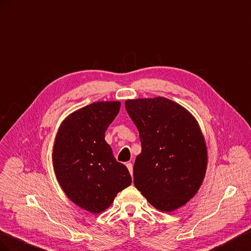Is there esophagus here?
<instances>
[{
	"instance_id": "obj_1",
	"label": "esophagus",
	"mask_w": 251,
	"mask_h": 251,
	"mask_svg": "<svg viewBox=\"0 0 251 251\" xmlns=\"http://www.w3.org/2000/svg\"><path fill=\"white\" fill-rule=\"evenodd\" d=\"M126 166H127L128 170H129L130 175L132 176V175H133V165H132V164H131V163H127V164H126Z\"/></svg>"
}]
</instances>
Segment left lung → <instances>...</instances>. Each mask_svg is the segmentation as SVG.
I'll list each match as a JSON object with an SVG mask.
<instances>
[{
  "label": "left lung",
  "instance_id": "left-lung-1",
  "mask_svg": "<svg viewBox=\"0 0 251 251\" xmlns=\"http://www.w3.org/2000/svg\"><path fill=\"white\" fill-rule=\"evenodd\" d=\"M125 108L142 145L134 186L156 209H177L195 197L206 173L207 148L197 120L163 97L127 100Z\"/></svg>",
  "mask_w": 251,
  "mask_h": 251
}]
</instances>
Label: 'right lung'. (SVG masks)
I'll return each mask as SVG.
<instances>
[{"instance_id":"right-lung-1","label":"right lung","mask_w":251,"mask_h":251,"mask_svg":"<svg viewBox=\"0 0 251 251\" xmlns=\"http://www.w3.org/2000/svg\"><path fill=\"white\" fill-rule=\"evenodd\" d=\"M120 102H96L63 121L52 161L66 196L81 208L100 213L131 184L127 167L117 162L105 132L120 111Z\"/></svg>"}]
</instances>
